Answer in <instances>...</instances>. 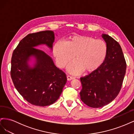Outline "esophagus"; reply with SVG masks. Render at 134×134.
Masks as SVG:
<instances>
[{"label": "esophagus", "mask_w": 134, "mask_h": 134, "mask_svg": "<svg viewBox=\"0 0 134 134\" xmlns=\"http://www.w3.org/2000/svg\"><path fill=\"white\" fill-rule=\"evenodd\" d=\"M74 79V77H72V76H69V75H68V76H67V80H72V79Z\"/></svg>", "instance_id": "34e87169"}]
</instances>
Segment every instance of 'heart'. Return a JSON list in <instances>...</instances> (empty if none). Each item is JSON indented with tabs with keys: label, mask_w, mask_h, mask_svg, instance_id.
I'll use <instances>...</instances> for the list:
<instances>
[{
	"label": "heart",
	"mask_w": 134,
	"mask_h": 134,
	"mask_svg": "<svg viewBox=\"0 0 134 134\" xmlns=\"http://www.w3.org/2000/svg\"><path fill=\"white\" fill-rule=\"evenodd\" d=\"M107 51V44L103 40L86 36H72L66 43L58 41L53 48L56 64L61 68L66 67L75 55V60L68 68V71L73 75L80 74L85 70H97L104 63Z\"/></svg>",
	"instance_id": "obj_1"
}]
</instances>
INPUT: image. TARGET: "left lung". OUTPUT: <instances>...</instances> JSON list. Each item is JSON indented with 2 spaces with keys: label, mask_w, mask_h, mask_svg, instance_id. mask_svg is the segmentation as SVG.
Segmentation results:
<instances>
[{
  "label": "left lung",
  "mask_w": 134,
  "mask_h": 134,
  "mask_svg": "<svg viewBox=\"0 0 134 134\" xmlns=\"http://www.w3.org/2000/svg\"><path fill=\"white\" fill-rule=\"evenodd\" d=\"M102 37L108 47L106 59L98 69L80 78V99L93 108L102 107L116 98L122 87L126 69L120 44L108 35L102 34Z\"/></svg>",
  "instance_id": "8db88e82"
}]
</instances>
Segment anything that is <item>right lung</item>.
I'll use <instances>...</instances> for the list:
<instances>
[{"instance_id":"right-lung-1","label":"right lung","mask_w":134,"mask_h":134,"mask_svg":"<svg viewBox=\"0 0 134 134\" xmlns=\"http://www.w3.org/2000/svg\"><path fill=\"white\" fill-rule=\"evenodd\" d=\"M55 35L44 31L28 35L14 50L11 78L16 90L35 106H49L57 100L65 85L66 76L45 52L36 48L46 45L52 51Z\"/></svg>"}]
</instances>
